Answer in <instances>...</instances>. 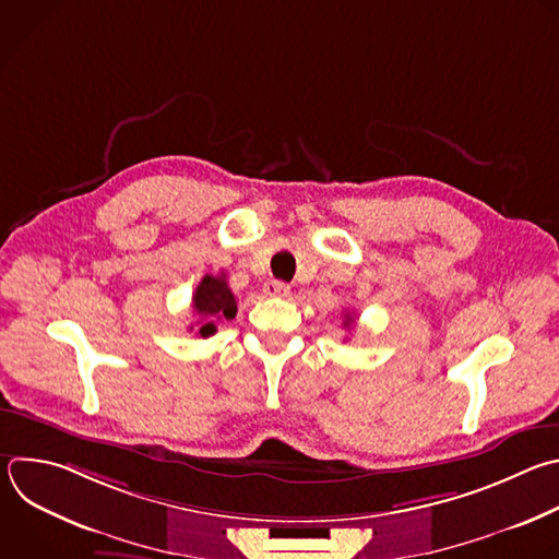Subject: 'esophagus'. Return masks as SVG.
Wrapping results in <instances>:
<instances>
[{
    "label": "esophagus",
    "instance_id": "obj_1",
    "mask_svg": "<svg viewBox=\"0 0 559 559\" xmlns=\"http://www.w3.org/2000/svg\"><path fill=\"white\" fill-rule=\"evenodd\" d=\"M265 296H289V285L283 283V281H267L265 287H263Z\"/></svg>",
    "mask_w": 559,
    "mask_h": 559
}]
</instances>
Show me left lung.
Returning a JSON list of instances; mask_svg holds the SVG:
<instances>
[{
    "mask_svg": "<svg viewBox=\"0 0 559 559\" xmlns=\"http://www.w3.org/2000/svg\"><path fill=\"white\" fill-rule=\"evenodd\" d=\"M353 322V316L350 313H344V326H348Z\"/></svg>",
    "mask_w": 559,
    "mask_h": 559,
    "instance_id": "left-lung-1",
    "label": "left lung"
}]
</instances>
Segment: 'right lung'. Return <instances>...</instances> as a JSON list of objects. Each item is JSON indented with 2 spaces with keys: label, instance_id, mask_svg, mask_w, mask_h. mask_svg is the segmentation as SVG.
Here are the masks:
<instances>
[{
  "label": "right lung",
  "instance_id": "obj_1",
  "mask_svg": "<svg viewBox=\"0 0 559 559\" xmlns=\"http://www.w3.org/2000/svg\"><path fill=\"white\" fill-rule=\"evenodd\" d=\"M193 309L198 316V322L193 329H198L200 337H211L217 331L219 320H233L237 316V300L233 289L228 287L226 274L222 272L219 276L206 274L202 283L198 285L193 294Z\"/></svg>",
  "mask_w": 559,
  "mask_h": 559
}]
</instances>
